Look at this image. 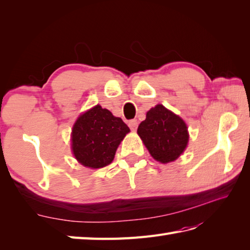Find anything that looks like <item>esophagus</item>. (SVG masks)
Wrapping results in <instances>:
<instances>
[{"mask_svg": "<svg viewBox=\"0 0 250 250\" xmlns=\"http://www.w3.org/2000/svg\"><path fill=\"white\" fill-rule=\"evenodd\" d=\"M137 125H139V122H137L136 119H132V120L129 121V126H130V129L132 131H135L136 128H137Z\"/></svg>", "mask_w": 250, "mask_h": 250, "instance_id": "34e87169", "label": "esophagus"}]
</instances>
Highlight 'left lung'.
Returning <instances> with one entry per match:
<instances>
[{"instance_id":"obj_1","label":"left lung","mask_w":250,"mask_h":250,"mask_svg":"<svg viewBox=\"0 0 250 250\" xmlns=\"http://www.w3.org/2000/svg\"><path fill=\"white\" fill-rule=\"evenodd\" d=\"M137 134L151 157L161 163L176 160L189 141L185 121L162 104L147 111L146 119L140 124Z\"/></svg>"}]
</instances>
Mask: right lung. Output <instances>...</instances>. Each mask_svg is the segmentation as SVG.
I'll list each match as a JSON object with an SVG mask.
<instances>
[{"label":"right lung","mask_w":250,"mask_h":250,"mask_svg":"<svg viewBox=\"0 0 250 250\" xmlns=\"http://www.w3.org/2000/svg\"><path fill=\"white\" fill-rule=\"evenodd\" d=\"M130 129L119 117L100 105L78 117L72 130V151L83 167L100 168L114 160L120 142Z\"/></svg>","instance_id":"right-lung-1"}]
</instances>
